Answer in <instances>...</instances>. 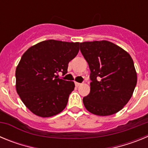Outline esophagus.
<instances>
[{
	"label": "esophagus",
	"mask_w": 148,
	"mask_h": 148,
	"mask_svg": "<svg viewBox=\"0 0 148 148\" xmlns=\"http://www.w3.org/2000/svg\"><path fill=\"white\" fill-rule=\"evenodd\" d=\"M75 84L76 87H79V86L82 85V84L81 83H78V82H75Z\"/></svg>",
	"instance_id": "obj_1"
}]
</instances>
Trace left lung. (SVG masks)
<instances>
[{"label":"left lung","instance_id":"1","mask_svg":"<svg viewBox=\"0 0 148 148\" xmlns=\"http://www.w3.org/2000/svg\"><path fill=\"white\" fill-rule=\"evenodd\" d=\"M90 70V92L83 98L86 109L106 116L121 110L133 95L137 74L130 54L108 40L80 43Z\"/></svg>","mask_w":148,"mask_h":148}]
</instances>
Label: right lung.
Wrapping results in <instances>:
<instances>
[{"label":"right lung","mask_w":148,"mask_h":148,"mask_svg":"<svg viewBox=\"0 0 148 148\" xmlns=\"http://www.w3.org/2000/svg\"><path fill=\"white\" fill-rule=\"evenodd\" d=\"M79 51L78 42L47 40L29 48L15 71L16 91L25 106L40 117H51L66 108L73 82L58 78Z\"/></svg>","instance_id":"1"}]
</instances>
